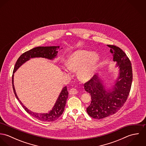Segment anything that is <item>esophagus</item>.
I'll list each match as a JSON object with an SVG mask.
<instances>
[{
	"mask_svg": "<svg viewBox=\"0 0 146 146\" xmlns=\"http://www.w3.org/2000/svg\"><path fill=\"white\" fill-rule=\"evenodd\" d=\"M78 93L77 89H76L75 88H72L69 90V93L70 94L72 95H74V94H76Z\"/></svg>",
	"mask_w": 146,
	"mask_h": 146,
	"instance_id": "esophagus-1",
	"label": "esophagus"
}]
</instances>
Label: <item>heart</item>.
<instances>
[{"mask_svg":"<svg viewBox=\"0 0 146 146\" xmlns=\"http://www.w3.org/2000/svg\"><path fill=\"white\" fill-rule=\"evenodd\" d=\"M100 62L99 56L95 53L79 50L74 52L67 60V68L71 71H78V79L82 82L89 80L95 74Z\"/></svg>","mask_w":146,"mask_h":146,"instance_id":"heart-1","label":"heart"}]
</instances>
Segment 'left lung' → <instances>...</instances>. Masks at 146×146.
Returning <instances> with one entry per match:
<instances>
[{
	"label": "left lung",
	"instance_id": "obj_1",
	"mask_svg": "<svg viewBox=\"0 0 146 146\" xmlns=\"http://www.w3.org/2000/svg\"><path fill=\"white\" fill-rule=\"evenodd\" d=\"M113 60L119 66V76L111 92H107L98 76L94 75L84 84V89L91 96V104L86 108L88 114L97 119L116 113L126 101L131 89L133 72L131 64L125 52L114 45H107Z\"/></svg>",
	"mask_w": 146,
	"mask_h": 146
}]
</instances>
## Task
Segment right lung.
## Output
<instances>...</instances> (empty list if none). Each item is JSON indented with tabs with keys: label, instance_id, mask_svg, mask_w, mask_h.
<instances>
[{
	"label": "right lung",
	"instance_id": "right-lung-1",
	"mask_svg": "<svg viewBox=\"0 0 146 146\" xmlns=\"http://www.w3.org/2000/svg\"><path fill=\"white\" fill-rule=\"evenodd\" d=\"M60 46H38L34 48L31 50H29L22 54H21L20 57L18 58L17 62H16L13 73H15L16 71L21 66V65L25 62L26 61L30 60L31 58L34 57H42L45 58H48L50 60H52L57 56L58 52L56 50L57 48H59ZM12 86L14 93L16 98L19 101L22 107L25 109V110L31 116L34 117L37 119L39 120L42 121H46V122H52L58 119L63 113V112L64 109V107L66 104L67 99L68 98V93L67 91V86H64L54 106L53 107L52 110H51L49 113H37L33 112L29 110H28L23 104L21 103V101L19 100L13 85V74L12 75Z\"/></svg>",
	"mask_w": 146,
	"mask_h": 146
}]
</instances>
